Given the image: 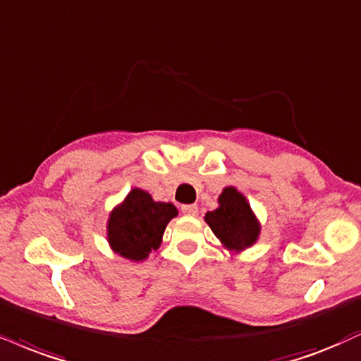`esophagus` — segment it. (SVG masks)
Masks as SVG:
<instances>
[{
	"mask_svg": "<svg viewBox=\"0 0 361 361\" xmlns=\"http://www.w3.org/2000/svg\"><path fill=\"white\" fill-rule=\"evenodd\" d=\"M181 212L185 215H197L198 214V207L197 205H181Z\"/></svg>",
	"mask_w": 361,
	"mask_h": 361,
	"instance_id": "obj_1",
	"label": "esophagus"
}]
</instances>
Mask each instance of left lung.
Listing matches in <instances>:
<instances>
[{"label": "left lung", "mask_w": 361, "mask_h": 361, "mask_svg": "<svg viewBox=\"0 0 361 361\" xmlns=\"http://www.w3.org/2000/svg\"><path fill=\"white\" fill-rule=\"evenodd\" d=\"M220 207L205 215L207 224L228 249H247L257 240L259 224L244 195L228 186L219 197Z\"/></svg>", "instance_id": "8db88e82"}]
</instances>
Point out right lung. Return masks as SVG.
<instances>
[{"label": "right lung", "instance_id": "obj_1", "mask_svg": "<svg viewBox=\"0 0 361 361\" xmlns=\"http://www.w3.org/2000/svg\"><path fill=\"white\" fill-rule=\"evenodd\" d=\"M176 208L171 203L153 202L142 190H133L109 219V242L126 259L142 260L161 244L164 228Z\"/></svg>", "mask_w": 361, "mask_h": 361}]
</instances>
